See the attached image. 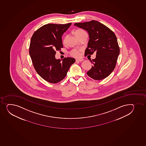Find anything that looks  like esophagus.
<instances>
[{"label":"esophagus","instance_id":"esophagus-1","mask_svg":"<svg viewBox=\"0 0 146 146\" xmlns=\"http://www.w3.org/2000/svg\"><path fill=\"white\" fill-rule=\"evenodd\" d=\"M84 59H76V62H82L84 61Z\"/></svg>","mask_w":146,"mask_h":146}]
</instances>
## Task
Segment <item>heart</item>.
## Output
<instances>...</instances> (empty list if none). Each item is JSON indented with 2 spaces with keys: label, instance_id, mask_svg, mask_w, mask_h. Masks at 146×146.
<instances>
[{
  "label": "heart",
  "instance_id": "obj_1",
  "mask_svg": "<svg viewBox=\"0 0 146 146\" xmlns=\"http://www.w3.org/2000/svg\"><path fill=\"white\" fill-rule=\"evenodd\" d=\"M83 30H76L75 32V35H76V34H78V33H79L82 32H83ZM65 41V38L64 39V42ZM70 54H71V55L73 56V57H80V55H81V54H80V51L79 50H78V49H72V50L71 51V52H70Z\"/></svg>",
  "mask_w": 146,
  "mask_h": 146
}]
</instances>
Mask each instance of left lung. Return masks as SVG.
Segmentation results:
<instances>
[{
  "label": "left lung",
  "instance_id": "1",
  "mask_svg": "<svg viewBox=\"0 0 146 146\" xmlns=\"http://www.w3.org/2000/svg\"><path fill=\"white\" fill-rule=\"evenodd\" d=\"M74 25L86 30L89 35L85 54L90 56L96 53V58L90 60L93 65L87 74L94 80L105 78L114 69L120 53L116 35L107 26L94 20Z\"/></svg>",
  "mask_w": 146,
  "mask_h": 146
}]
</instances>
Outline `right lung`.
<instances>
[{
	"label": "right lung",
	"instance_id": "obj_1",
	"mask_svg": "<svg viewBox=\"0 0 146 146\" xmlns=\"http://www.w3.org/2000/svg\"><path fill=\"white\" fill-rule=\"evenodd\" d=\"M49 23L35 31L31 38L29 54L37 74L46 81L56 84L66 76L70 66L74 63V58L62 60L55 58L56 51L63 47L62 36L71 26Z\"/></svg>",
	"mask_w": 146,
	"mask_h": 146
}]
</instances>
